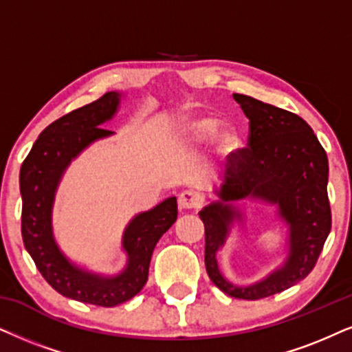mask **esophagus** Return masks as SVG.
Returning a JSON list of instances; mask_svg holds the SVG:
<instances>
[{"label":"esophagus","instance_id":"esophagus-1","mask_svg":"<svg viewBox=\"0 0 352 352\" xmlns=\"http://www.w3.org/2000/svg\"><path fill=\"white\" fill-rule=\"evenodd\" d=\"M199 198L195 191H184L179 197V206L180 209H195L198 206Z\"/></svg>","mask_w":352,"mask_h":352}]
</instances>
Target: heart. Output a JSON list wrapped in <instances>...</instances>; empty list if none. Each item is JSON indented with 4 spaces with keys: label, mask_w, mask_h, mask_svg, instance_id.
Wrapping results in <instances>:
<instances>
[{
    "label": "heart",
    "mask_w": 352,
    "mask_h": 352,
    "mask_svg": "<svg viewBox=\"0 0 352 352\" xmlns=\"http://www.w3.org/2000/svg\"><path fill=\"white\" fill-rule=\"evenodd\" d=\"M221 122L211 115H198V117L186 118L182 124V140L186 144H201L212 140L215 133L219 130ZM216 148L222 155L230 157L237 154L242 148V140L234 128H228L218 133L216 137Z\"/></svg>",
    "instance_id": "1"
}]
</instances>
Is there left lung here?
<instances>
[{"mask_svg":"<svg viewBox=\"0 0 352 352\" xmlns=\"http://www.w3.org/2000/svg\"><path fill=\"white\" fill-rule=\"evenodd\" d=\"M250 120L248 148L230 155L217 201L199 211L204 224V265L209 279L235 299L258 300L278 294L309 276L331 230L328 157L312 128L299 115L234 94ZM252 197L276 204L289 228V252L283 267L252 287H235L219 271L217 252L241 213L232 201Z\"/></svg>","mask_w":352,"mask_h":352,"instance_id":"left-lung-1","label":"left lung"}]
</instances>
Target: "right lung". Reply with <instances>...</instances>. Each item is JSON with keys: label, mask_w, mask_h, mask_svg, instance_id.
<instances>
[{"label": "right lung", "mask_w": 352, "mask_h": 352, "mask_svg": "<svg viewBox=\"0 0 352 352\" xmlns=\"http://www.w3.org/2000/svg\"><path fill=\"white\" fill-rule=\"evenodd\" d=\"M122 94L107 92L91 104L63 115L40 133L21 166L22 240L45 281L69 299L115 307L144 287L155 243L177 221V198H167L130 221L122 247L128 261L122 273L96 274L71 263L53 237L52 209L61 177L89 144L113 131L100 128L117 113Z\"/></svg>", "instance_id": "right-lung-1"}]
</instances>
